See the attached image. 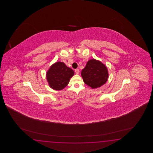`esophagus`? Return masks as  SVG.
I'll return each mask as SVG.
<instances>
[{
	"label": "esophagus",
	"mask_w": 153,
	"mask_h": 153,
	"mask_svg": "<svg viewBox=\"0 0 153 153\" xmlns=\"http://www.w3.org/2000/svg\"><path fill=\"white\" fill-rule=\"evenodd\" d=\"M75 73L76 74H79V73H80V72H79V70L78 69H76L75 70Z\"/></svg>",
	"instance_id": "34e87169"
}]
</instances>
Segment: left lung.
Masks as SVG:
<instances>
[{
    "mask_svg": "<svg viewBox=\"0 0 153 153\" xmlns=\"http://www.w3.org/2000/svg\"><path fill=\"white\" fill-rule=\"evenodd\" d=\"M81 76L86 84L95 89L106 83L109 74L106 65L98 60L91 59L82 70Z\"/></svg>",
    "mask_w": 153,
    "mask_h": 153,
    "instance_id": "8db88e82",
    "label": "left lung"
}]
</instances>
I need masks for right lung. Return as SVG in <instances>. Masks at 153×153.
<instances>
[{
	"mask_svg": "<svg viewBox=\"0 0 153 153\" xmlns=\"http://www.w3.org/2000/svg\"><path fill=\"white\" fill-rule=\"evenodd\" d=\"M74 74V71L62 62H56L51 65L46 77L49 86L55 90H62L68 84Z\"/></svg>",
	"mask_w": 153,
	"mask_h": 153,
	"instance_id": "add662e5",
	"label": "right lung"
}]
</instances>
